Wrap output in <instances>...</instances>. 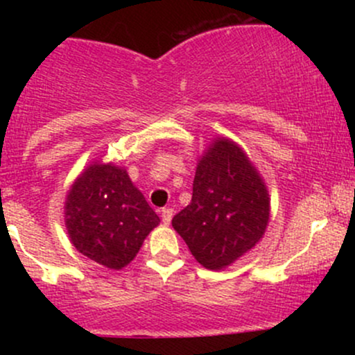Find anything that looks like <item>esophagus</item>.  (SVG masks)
Here are the masks:
<instances>
[{
    "label": "esophagus",
    "instance_id": "esophagus-1",
    "mask_svg": "<svg viewBox=\"0 0 355 355\" xmlns=\"http://www.w3.org/2000/svg\"><path fill=\"white\" fill-rule=\"evenodd\" d=\"M160 215H162V222H164L165 225H168V223L172 222L173 210H172V209H168V207H166V209H162V210H160Z\"/></svg>",
    "mask_w": 355,
    "mask_h": 355
}]
</instances>
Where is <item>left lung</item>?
I'll use <instances>...</instances> for the list:
<instances>
[{
    "instance_id": "1",
    "label": "left lung",
    "mask_w": 355,
    "mask_h": 355,
    "mask_svg": "<svg viewBox=\"0 0 355 355\" xmlns=\"http://www.w3.org/2000/svg\"><path fill=\"white\" fill-rule=\"evenodd\" d=\"M270 202L262 178L242 148L218 138L197 166L190 205L172 220L191 255L222 270L262 239Z\"/></svg>"
}]
</instances>
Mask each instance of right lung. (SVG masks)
<instances>
[{"mask_svg": "<svg viewBox=\"0 0 355 355\" xmlns=\"http://www.w3.org/2000/svg\"><path fill=\"white\" fill-rule=\"evenodd\" d=\"M64 210L76 250L115 270L132 262L160 222L126 170L112 164L88 166L73 183Z\"/></svg>", "mask_w": 355, "mask_h": 355, "instance_id": "obj_1", "label": "right lung"}]
</instances>
